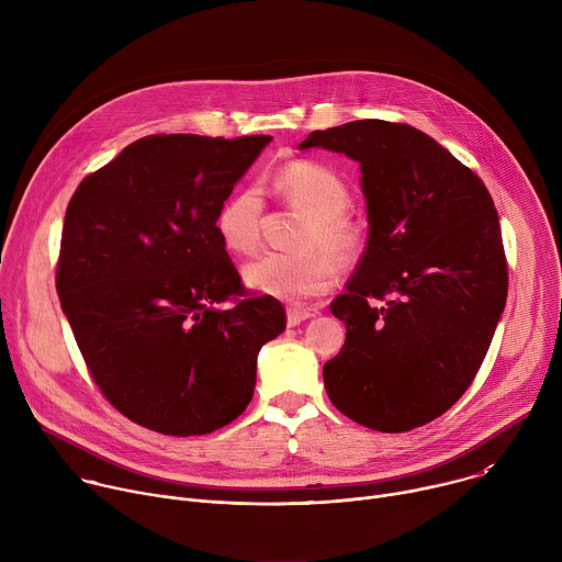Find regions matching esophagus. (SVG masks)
<instances>
[{
	"label": "esophagus",
	"mask_w": 562,
	"mask_h": 562,
	"mask_svg": "<svg viewBox=\"0 0 562 562\" xmlns=\"http://www.w3.org/2000/svg\"><path fill=\"white\" fill-rule=\"evenodd\" d=\"M315 311L313 308H300V306H289L286 308V325L289 327H297L300 323H304V319L313 317Z\"/></svg>",
	"instance_id": "esophagus-1"
}]
</instances>
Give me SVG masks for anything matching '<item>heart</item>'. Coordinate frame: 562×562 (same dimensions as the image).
<instances>
[{
    "label": "heart",
    "mask_w": 562,
    "mask_h": 562,
    "mask_svg": "<svg viewBox=\"0 0 562 562\" xmlns=\"http://www.w3.org/2000/svg\"><path fill=\"white\" fill-rule=\"evenodd\" d=\"M276 187L289 202L311 215L300 239V247L306 251L262 254L245 267V284L289 302L323 295L336 278V262L330 257L349 258L358 245V231L347 217L351 191L331 167L313 159H295L282 167ZM262 213L265 193L258 184L235 189L220 204L213 222L222 247L233 256H251L260 245Z\"/></svg>",
    "instance_id": "b5f03b06"
}]
</instances>
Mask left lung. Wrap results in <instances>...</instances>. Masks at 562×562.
<instances>
[{"instance_id": "left-lung-1", "label": "left lung", "mask_w": 562, "mask_h": 562, "mask_svg": "<svg viewBox=\"0 0 562 562\" xmlns=\"http://www.w3.org/2000/svg\"><path fill=\"white\" fill-rule=\"evenodd\" d=\"M360 165L369 235L331 313L345 347L325 369L329 400L358 425L412 431L442 416L473 382L507 300L494 200L427 133L384 120L313 131L300 148Z\"/></svg>"}]
</instances>
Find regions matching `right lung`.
Segmentation results:
<instances>
[{"label":"right lung","mask_w":562,"mask_h":562,"mask_svg":"<svg viewBox=\"0 0 562 562\" xmlns=\"http://www.w3.org/2000/svg\"><path fill=\"white\" fill-rule=\"evenodd\" d=\"M271 135H148L82 180L61 231L57 293L109 403L167 436L211 434L247 409L258 353L286 327L247 295L215 213Z\"/></svg>","instance_id":"right-lung-1"}]
</instances>
